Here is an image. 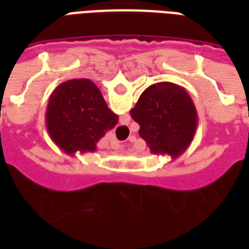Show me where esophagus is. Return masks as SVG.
Instances as JSON below:
<instances>
[{
  "label": "esophagus",
  "mask_w": 249,
  "mask_h": 249,
  "mask_svg": "<svg viewBox=\"0 0 249 249\" xmlns=\"http://www.w3.org/2000/svg\"><path fill=\"white\" fill-rule=\"evenodd\" d=\"M110 146H112V148H113V149H119L120 148V142L117 140H116V139H114V137H112V139H110Z\"/></svg>",
  "instance_id": "esophagus-1"
}]
</instances>
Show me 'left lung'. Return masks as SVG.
Returning <instances> with one entry per match:
<instances>
[{
  "instance_id": "obj_1",
  "label": "left lung",
  "mask_w": 249,
  "mask_h": 249,
  "mask_svg": "<svg viewBox=\"0 0 249 249\" xmlns=\"http://www.w3.org/2000/svg\"><path fill=\"white\" fill-rule=\"evenodd\" d=\"M130 116L153 155L176 159L187 151L197 129V110L188 92L173 82H157L141 93Z\"/></svg>"
}]
</instances>
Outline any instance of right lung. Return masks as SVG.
I'll use <instances>...</instances> for the list:
<instances>
[{
    "label": "right lung",
    "mask_w": 249,
    "mask_h": 249,
    "mask_svg": "<svg viewBox=\"0 0 249 249\" xmlns=\"http://www.w3.org/2000/svg\"><path fill=\"white\" fill-rule=\"evenodd\" d=\"M45 121L53 142L68 155H74L96 151L100 139L119 123V116L108 108L94 82L74 78L53 90Z\"/></svg>",
    "instance_id": "add662e5"
}]
</instances>
